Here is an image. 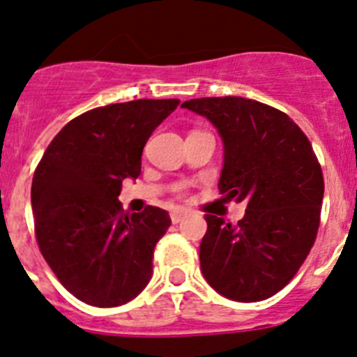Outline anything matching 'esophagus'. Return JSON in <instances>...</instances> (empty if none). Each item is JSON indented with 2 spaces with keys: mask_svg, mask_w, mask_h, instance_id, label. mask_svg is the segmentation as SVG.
<instances>
[{
  "mask_svg": "<svg viewBox=\"0 0 357 357\" xmlns=\"http://www.w3.org/2000/svg\"><path fill=\"white\" fill-rule=\"evenodd\" d=\"M186 213H188V211L183 210V208H178V210L171 211V220H172V223H179V222H181L183 218L186 217Z\"/></svg>",
  "mask_w": 357,
  "mask_h": 357,
  "instance_id": "1",
  "label": "esophagus"
}]
</instances>
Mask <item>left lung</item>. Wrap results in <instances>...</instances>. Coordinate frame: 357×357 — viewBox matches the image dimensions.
Masks as SVG:
<instances>
[{"label": "left lung", "instance_id": "left-lung-1", "mask_svg": "<svg viewBox=\"0 0 357 357\" xmlns=\"http://www.w3.org/2000/svg\"><path fill=\"white\" fill-rule=\"evenodd\" d=\"M223 142L218 190L248 205L236 225L205 215L199 268L234 301H261L291 281L307 259L320 223L324 176L310 140L287 113L241 96L185 101Z\"/></svg>", "mask_w": 357, "mask_h": 357}]
</instances>
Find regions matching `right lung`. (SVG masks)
<instances>
[{
	"instance_id": "add662e5",
	"label": "right lung",
	"mask_w": 357,
	"mask_h": 357,
	"mask_svg": "<svg viewBox=\"0 0 357 357\" xmlns=\"http://www.w3.org/2000/svg\"><path fill=\"white\" fill-rule=\"evenodd\" d=\"M179 100H135L70 120L42 155L32 181L35 236L64 288L93 307L134 300L152 278L169 229L166 210L121 208V181L137 179L152 132Z\"/></svg>"
}]
</instances>
